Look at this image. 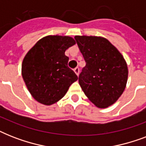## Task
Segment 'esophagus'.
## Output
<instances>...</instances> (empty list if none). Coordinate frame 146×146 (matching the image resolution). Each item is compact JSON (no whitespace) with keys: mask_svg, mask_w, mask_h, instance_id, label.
<instances>
[{"mask_svg":"<svg viewBox=\"0 0 146 146\" xmlns=\"http://www.w3.org/2000/svg\"><path fill=\"white\" fill-rule=\"evenodd\" d=\"M74 72H75V73L76 75L79 76V73H80V68H79V67H76V68L74 69Z\"/></svg>","mask_w":146,"mask_h":146,"instance_id":"1","label":"esophagus"}]
</instances>
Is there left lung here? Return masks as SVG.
<instances>
[{
  "label": "left lung",
  "instance_id": "8db88e82",
  "mask_svg": "<svg viewBox=\"0 0 146 146\" xmlns=\"http://www.w3.org/2000/svg\"><path fill=\"white\" fill-rule=\"evenodd\" d=\"M86 65L79 83L87 98L99 108L115 103L126 88L128 68L120 51L103 37L76 35Z\"/></svg>",
  "mask_w": 146,
  "mask_h": 146
}]
</instances>
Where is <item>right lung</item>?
<instances>
[{
	"instance_id": "obj_1",
	"label": "right lung",
	"mask_w": 146,
	"mask_h": 146,
	"mask_svg": "<svg viewBox=\"0 0 146 146\" xmlns=\"http://www.w3.org/2000/svg\"><path fill=\"white\" fill-rule=\"evenodd\" d=\"M76 44L70 36L48 35L29 50L22 64V76L27 89L38 102L50 105L65 96L78 80L67 66L65 51Z\"/></svg>"
}]
</instances>
